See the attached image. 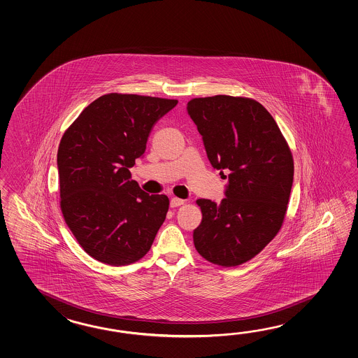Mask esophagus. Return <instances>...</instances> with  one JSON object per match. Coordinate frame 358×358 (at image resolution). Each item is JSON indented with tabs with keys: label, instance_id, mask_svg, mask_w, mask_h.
I'll return each instance as SVG.
<instances>
[{
	"label": "esophagus",
	"instance_id": "esophagus-1",
	"mask_svg": "<svg viewBox=\"0 0 358 358\" xmlns=\"http://www.w3.org/2000/svg\"><path fill=\"white\" fill-rule=\"evenodd\" d=\"M182 203H184V199H182V198L173 197L170 199V206L171 207H179Z\"/></svg>",
	"mask_w": 358,
	"mask_h": 358
}]
</instances>
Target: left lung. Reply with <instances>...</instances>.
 Wrapping results in <instances>:
<instances>
[{"label":"left lung","instance_id":"8db88e82","mask_svg":"<svg viewBox=\"0 0 358 358\" xmlns=\"http://www.w3.org/2000/svg\"><path fill=\"white\" fill-rule=\"evenodd\" d=\"M213 169L229 173L220 203L201 198L193 242L203 259L236 266L262 251L282 227L293 157L273 116L257 101L219 94L187 103Z\"/></svg>","mask_w":358,"mask_h":358}]
</instances>
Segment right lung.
<instances>
[{
    "label": "right lung",
    "mask_w": 358,
    "mask_h": 358,
    "mask_svg": "<svg viewBox=\"0 0 358 358\" xmlns=\"http://www.w3.org/2000/svg\"><path fill=\"white\" fill-rule=\"evenodd\" d=\"M176 103L103 94L61 138V211L78 243L99 262L124 266L142 259L165 221L169 198L143 192L129 169L143 157L155 124Z\"/></svg>",
    "instance_id": "obj_1"
}]
</instances>
